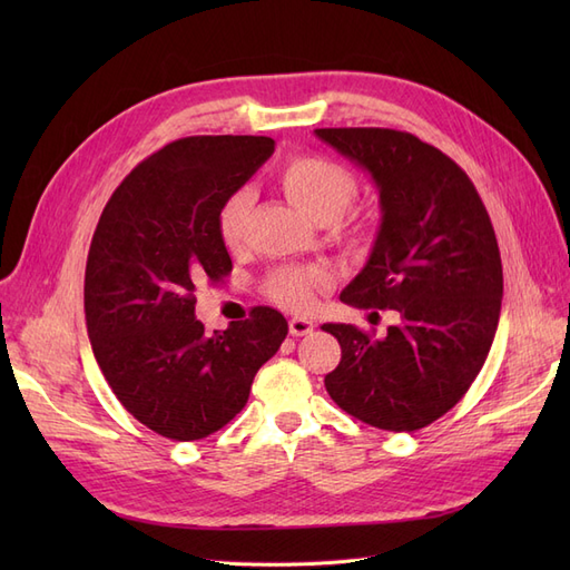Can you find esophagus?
<instances>
[{
    "label": "esophagus",
    "mask_w": 570,
    "mask_h": 570,
    "mask_svg": "<svg viewBox=\"0 0 570 570\" xmlns=\"http://www.w3.org/2000/svg\"><path fill=\"white\" fill-rule=\"evenodd\" d=\"M316 327L314 321L308 318H289V333L295 337H302V335H308Z\"/></svg>",
    "instance_id": "esophagus-1"
}]
</instances>
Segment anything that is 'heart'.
<instances>
[{
    "label": "heart",
    "instance_id": "1",
    "mask_svg": "<svg viewBox=\"0 0 570 570\" xmlns=\"http://www.w3.org/2000/svg\"><path fill=\"white\" fill-rule=\"evenodd\" d=\"M278 185L292 204L318 223H333L344 216L356 199V178L333 159L302 154L278 168ZM254 197L249 189H235L223 199L216 214V230L226 249L235 252L245 243L247 218ZM364 220L352 218L342 223V233L352 237L364 235ZM331 283V273L321 264H285L275 266L264 281V292L271 302L287 312H306L314 304L316 292Z\"/></svg>",
    "mask_w": 570,
    "mask_h": 570
}]
</instances>
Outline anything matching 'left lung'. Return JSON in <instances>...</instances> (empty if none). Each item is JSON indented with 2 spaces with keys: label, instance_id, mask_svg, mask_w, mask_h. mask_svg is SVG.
Instances as JSON below:
<instances>
[{
  "label": "left lung",
  "instance_id": "1",
  "mask_svg": "<svg viewBox=\"0 0 570 570\" xmlns=\"http://www.w3.org/2000/svg\"><path fill=\"white\" fill-rule=\"evenodd\" d=\"M316 135L366 168L381 193L373 252L340 299L400 316L381 340L356 325L325 323L342 347L325 390L358 421L413 433L469 392L490 354L504 292L492 220L461 166L416 135L390 128Z\"/></svg>",
  "mask_w": 570,
  "mask_h": 570
}]
</instances>
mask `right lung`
Instances as JSON below:
<instances>
[{"label":"right lung","mask_w":570,"mask_h":570,"mask_svg":"<svg viewBox=\"0 0 570 570\" xmlns=\"http://www.w3.org/2000/svg\"><path fill=\"white\" fill-rule=\"evenodd\" d=\"M273 149L256 135L183 137L135 166L99 216L85 266L92 352L118 402L168 440L230 423L287 335L271 306L214 335L195 318V285L233 271L216 230L220 204Z\"/></svg>","instance_id":"1"}]
</instances>
